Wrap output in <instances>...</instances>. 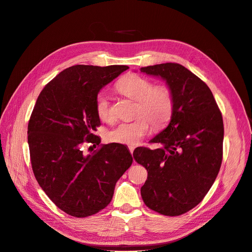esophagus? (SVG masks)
<instances>
[{
  "instance_id": "1",
  "label": "esophagus",
  "mask_w": 252,
  "mask_h": 252,
  "mask_svg": "<svg viewBox=\"0 0 252 252\" xmlns=\"http://www.w3.org/2000/svg\"><path fill=\"white\" fill-rule=\"evenodd\" d=\"M128 150H129V152L133 154L134 153V150H135V147L134 146H128Z\"/></svg>"
}]
</instances>
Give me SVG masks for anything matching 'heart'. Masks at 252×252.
<instances>
[{"label":"heart","instance_id":"b5f03b06","mask_svg":"<svg viewBox=\"0 0 252 252\" xmlns=\"http://www.w3.org/2000/svg\"><path fill=\"white\" fill-rule=\"evenodd\" d=\"M116 90L124 96L137 101V117L133 122L121 123L108 133V139L114 143L137 145L148 135L151 126L155 129L163 127L174 112V96L165 86H154L148 78L129 73L116 85ZM96 110L103 122L111 123L114 113L109 99L101 93L96 98Z\"/></svg>","mask_w":252,"mask_h":252}]
</instances>
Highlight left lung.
Wrapping results in <instances>:
<instances>
[{
  "label": "left lung",
  "instance_id": "left-lung-1",
  "mask_svg": "<svg viewBox=\"0 0 252 252\" xmlns=\"http://www.w3.org/2000/svg\"><path fill=\"white\" fill-rule=\"evenodd\" d=\"M141 72L164 79L174 96L168 126L138 147L135 160L148 171L141 188L144 203L156 213L177 217L199 204L215 183L222 159L223 124L207 85L183 65L162 63Z\"/></svg>",
  "mask_w": 252,
  "mask_h": 252
}]
</instances>
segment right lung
Listing matches in <instances>:
<instances>
[{
    "label": "right lung",
    "mask_w": 252,
    "mask_h": 252,
    "mask_svg": "<svg viewBox=\"0 0 252 252\" xmlns=\"http://www.w3.org/2000/svg\"><path fill=\"white\" fill-rule=\"evenodd\" d=\"M126 65H74L61 71L38 95L28 127L34 177L54 204L69 216L86 218L107 206L115 184L131 165L126 145L110 143L91 155L101 139L96 98L126 70Z\"/></svg>",
    "instance_id": "1"
}]
</instances>
